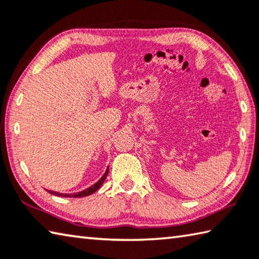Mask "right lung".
Masks as SVG:
<instances>
[{
  "mask_svg": "<svg viewBox=\"0 0 259 259\" xmlns=\"http://www.w3.org/2000/svg\"><path fill=\"white\" fill-rule=\"evenodd\" d=\"M108 170L109 168L107 166L106 171H105V174L102 176V178L99 179V181L97 183H95L93 186L88 187L85 188V190H83L81 192H76V193H59V192H55V191H49L47 190L48 192L50 193V194H54V195H57V196H61V198H83V196H88V195H91L93 193H95L96 191H98L100 186L103 185V183L105 182V179H106L107 175H108Z\"/></svg>",
  "mask_w": 259,
  "mask_h": 259,
  "instance_id": "1",
  "label": "right lung"
}]
</instances>
